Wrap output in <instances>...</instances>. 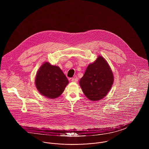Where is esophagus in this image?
I'll return each instance as SVG.
<instances>
[{
	"instance_id": "34e87169",
	"label": "esophagus",
	"mask_w": 149,
	"mask_h": 149,
	"mask_svg": "<svg viewBox=\"0 0 149 149\" xmlns=\"http://www.w3.org/2000/svg\"><path fill=\"white\" fill-rule=\"evenodd\" d=\"M72 82H74V83H77V82L78 81V79H77V77L72 78Z\"/></svg>"
}]
</instances>
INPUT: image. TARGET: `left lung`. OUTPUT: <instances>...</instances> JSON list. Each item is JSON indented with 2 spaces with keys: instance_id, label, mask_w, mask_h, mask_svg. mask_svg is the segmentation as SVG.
<instances>
[{
  "instance_id": "1",
  "label": "left lung",
  "mask_w": 149,
  "mask_h": 149,
  "mask_svg": "<svg viewBox=\"0 0 149 149\" xmlns=\"http://www.w3.org/2000/svg\"><path fill=\"white\" fill-rule=\"evenodd\" d=\"M114 81L113 74L106 60L99 56L89 64L79 84L85 96L91 101L103 99L110 91Z\"/></svg>"
}]
</instances>
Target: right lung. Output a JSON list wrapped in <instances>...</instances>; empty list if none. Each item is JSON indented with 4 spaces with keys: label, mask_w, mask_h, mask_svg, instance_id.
<instances>
[{
    "label": "right lung",
    "mask_w": 149,
    "mask_h": 149,
    "mask_svg": "<svg viewBox=\"0 0 149 149\" xmlns=\"http://www.w3.org/2000/svg\"><path fill=\"white\" fill-rule=\"evenodd\" d=\"M69 81L59 66L45 62L39 68L35 79L38 92L49 99H56L64 92Z\"/></svg>",
    "instance_id": "add662e5"
}]
</instances>
